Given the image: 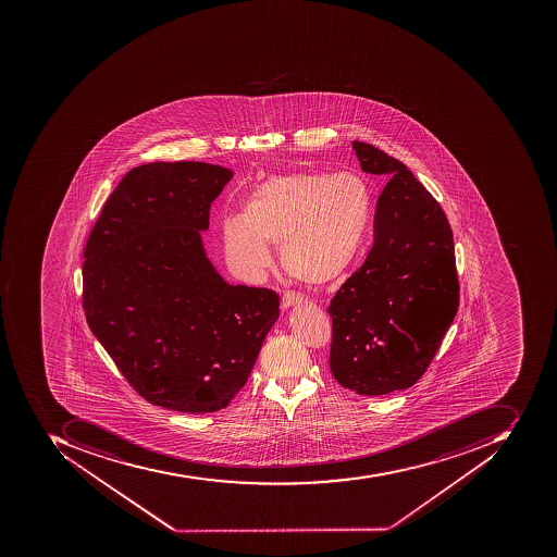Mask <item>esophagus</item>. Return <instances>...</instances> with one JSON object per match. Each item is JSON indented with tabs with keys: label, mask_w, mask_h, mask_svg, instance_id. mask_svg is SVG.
<instances>
[{
	"label": "esophagus",
	"mask_w": 557,
	"mask_h": 557,
	"mask_svg": "<svg viewBox=\"0 0 557 557\" xmlns=\"http://www.w3.org/2000/svg\"><path fill=\"white\" fill-rule=\"evenodd\" d=\"M301 301H304V298H301L300 295H296V293L293 292H286L284 293L283 298H281V307L292 308L295 307V305H300Z\"/></svg>",
	"instance_id": "34e87169"
}]
</instances>
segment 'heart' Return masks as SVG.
Listing matches in <instances>:
<instances>
[{
	"instance_id": "heart-1",
	"label": "heart",
	"mask_w": 557,
	"mask_h": 557,
	"mask_svg": "<svg viewBox=\"0 0 557 557\" xmlns=\"http://www.w3.org/2000/svg\"><path fill=\"white\" fill-rule=\"evenodd\" d=\"M373 218L370 182L356 172H292L262 182L242 213L221 223L225 261L233 273L256 281L280 245L286 273L310 286L336 283L352 268Z\"/></svg>"
}]
</instances>
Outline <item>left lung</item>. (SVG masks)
<instances>
[{"label":"left lung","instance_id":"obj_1","mask_svg":"<svg viewBox=\"0 0 557 557\" xmlns=\"http://www.w3.org/2000/svg\"><path fill=\"white\" fill-rule=\"evenodd\" d=\"M361 170L388 178L367 261L332 298V375L359 395L409 388L458 310L454 233L436 199L397 158L352 141Z\"/></svg>","mask_w":557,"mask_h":557}]
</instances>
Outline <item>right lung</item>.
Returning a JSON list of instances; mask_svg holds the SVG:
<instances>
[{
  "label": "right lung",
  "mask_w": 557,
  "mask_h": 557,
  "mask_svg": "<svg viewBox=\"0 0 557 557\" xmlns=\"http://www.w3.org/2000/svg\"><path fill=\"white\" fill-rule=\"evenodd\" d=\"M233 177L205 162L135 166L85 247L88 327L143 399L205 414L249 379L280 296L226 283L206 256L211 202Z\"/></svg>",
  "instance_id": "add662e5"
}]
</instances>
